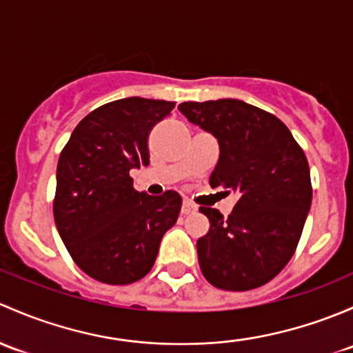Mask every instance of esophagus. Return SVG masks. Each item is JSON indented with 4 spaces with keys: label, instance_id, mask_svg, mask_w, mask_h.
I'll return each mask as SVG.
<instances>
[{
    "label": "esophagus",
    "instance_id": "esophagus-1",
    "mask_svg": "<svg viewBox=\"0 0 353 353\" xmlns=\"http://www.w3.org/2000/svg\"><path fill=\"white\" fill-rule=\"evenodd\" d=\"M195 209H197V207H195L190 201H183V205H181V214H183V216H187V214L194 212Z\"/></svg>",
    "mask_w": 353,
    "mask_h": 353
}]
</instances>
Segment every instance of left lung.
I'll list each match as a JSON object with an SVG mask.
<instances>
[{"label":"left lung","mask_w":353,"mask_h":353,"mask_svg":"<svg viewBox=\"0 0 353 353\" xmlns=\"http://www.w3.org/2000/svg\"><path fill=\"white\" fill-rule=\"evenodd\" d=\"M178 110L219 143L210 187L238 197L228 219L201 207L210 223L197 241L203 277L223 290L267 284L292 258L310 212L306 154L284 122L241 100L183 101Z\"/></svg>","instance_id":"1"}]
</instances>
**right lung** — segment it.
Masks as SVG:
<instances>
[{
  "instance_id": "right-lung-1",
  "label": "right lung",
  "mask_w": 353,
  "mask_h": 353,
  "mask_svg": "<svg viewBox=\"0 0 353 353\" xmlns=\"http://www.w3.org/2000/svg\"><path fill=\"white\" fill-rule=\"evenodd\" d=\"M175 101L130 97L90 112L57 163L54 221L69 255L98 282L127 285L154 265L181 197L137 192L130 170L150 165L148 137Z\"/></svg>"
}]
</instances>
